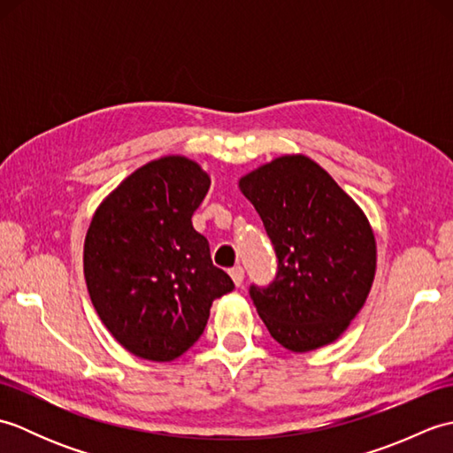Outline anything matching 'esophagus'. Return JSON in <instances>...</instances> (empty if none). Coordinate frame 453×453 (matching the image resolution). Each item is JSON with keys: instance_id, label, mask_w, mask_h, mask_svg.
I'll return each mask as SVG.
<instances>
[{"instance_id": "1", "label": "esophagus", "mask_w": 453, "mask_h": 453, "mask_svg": "<svg viewBox=\"0 0 453 453\" xmlns=\"http://www.w3.org/2000/svg\"><path fill=\"white\" fill-rule=\"evenodd\" d=\"M229 276H232V280L235 282V286H242V284H243V278H245L243 266H234V268H229Z\"/></svg>"}]
</instances>
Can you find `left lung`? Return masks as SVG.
<instances>
[{
	"mask_svg": "<svg viewBox=\"0 0 453 453\" xmlns=\"http://www.w3.org/2000/svg\"><path fill=\"white\" fill-rule=\"evenodd\" d=\"M276 253V276L249 296L276 342L292 352L339 339L362 310L375 274L364 211L303 156L278 157L239 180Z\"/></svg>",
	"mask_w": 453,
	"mask_h": 453,
	"instance_id": "left-lung-1",
	"label": "left lung"
}]
</instances>
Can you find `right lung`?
Segmentation results:
<instances>
[{
    "instance_id": "obj_1",
    "label": "right lung",
    "mask_w": 453,
    "mask_h": 453,
    "mask_svg": "<svg viewBox=\"0 0 453 453\" xmlns=\"http://www.w3.org/2000/svg\"><path fill=\"white\" fill-rule=\"evenodd\" d=\"M210 177L195 161L161 157L134 171L95 211L83 271L101 321L124 349L175 360L204 333L216 297L235 284L211 265L192 227Z\"/></svg>"
}]
</instances>
